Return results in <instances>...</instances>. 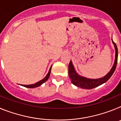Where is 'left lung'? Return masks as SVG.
<instances>
[{"label":"left lung","mask_w":121,"mask_h":121,"mask_svg":"<svg viewBox=\"0 0 121 121\" xmlns=\"http://www.w3.org/2000/svg\"><path fill=\"white\" fill-rule=\"evenodd\" d=\"M112 42L114 45L115 49V62H114V64L110 71L102 78H99V79H90V78H85V77L79 75L76 71L71 60H70L69 67H68V74H69V77H70L71 82L73 85H76L78 87L84 88V89H92V88L97 87L99 85L104 84L105 82H106L111 78L116 69L117 62V56H118L117 46H116V43L113 41V40H112Z\"/></svg>","instance_id":"obj_1"}]
</instances>
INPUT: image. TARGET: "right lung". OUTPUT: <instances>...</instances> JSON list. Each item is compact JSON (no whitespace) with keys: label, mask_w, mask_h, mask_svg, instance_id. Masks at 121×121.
I'll return each mask as SVG.
<instances>
[{"label":"right lung","mask_w":121,"mask_h":121,"mask_svg":"<svg viewBox=\"0 0 121 121\" xmlns=\"http://www.w3.org/2000/svg\"><path fill=\"white\" fill-rule=\"evenodd\" d=\"M51 67H52V65H51V67H50V70H49V71H48V73L47 74V76H46L43 78V79L40 80V81L36 82V83H35V84H31V85H21L25 86V87H26V88H36V87H37V86H39L40 85H41L42 84H43L44 82H45L48 79V78H49V77H50V73H51Z\"/></svg>","instance_id":"obj_1"}]
</instances>
